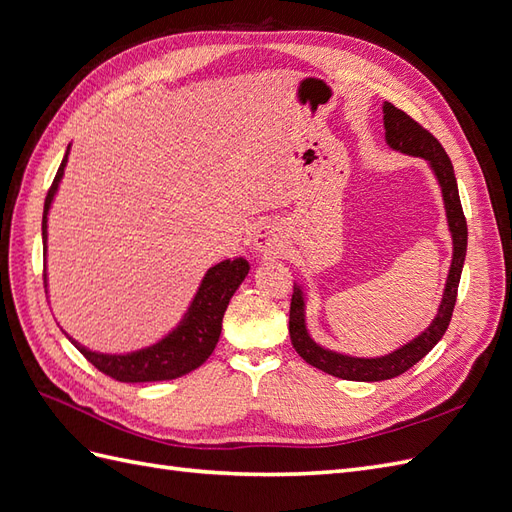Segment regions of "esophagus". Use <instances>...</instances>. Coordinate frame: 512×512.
Segmentation results:
<instances>
[{
	"instance_id": "esophagus-1",
	"label": "esophagus",
	"mask_w": 512,
	"mask_h": 512,
	"mask_svg": "<svg viewBox=\"0 0 512 512\" xmlns=\"http://www.w3.org/2000/svg\"><path fill=\"white\" fill-rule=\"evenodd\" d=\"M284 247L282 230L273 222H262L254 232V250L262 256H275L280 254Z\"/></svg>"
}]
</instances>
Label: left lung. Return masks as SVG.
<instances>
[{
	"mask_svg": "<svg viewBox=\"0 0 512 512\" xmlns=\"http://www.w3.org/2000/svg\"><path fill=\"white\" fill-rule=\"evenodd\" d=\"M382 113H384L386 145L399 153H406V156L427 160L433 175H436L440 183L444 209H446V222L453 237V262H451V269H448L438 314L431 320L429 327L421 335H416L412 342L384 356H374V359L333 352L329 348H322L320 344H316L305 324L303 288L294 284L292 301H290V322H288L290 342L294 350L299 352V356L305 363H309L316 369H322L324 374H331L342 380H356V382H378V380L397 378L404 374V371H408L412 365L421 361L423 356L429 354L431 348L440 342L453 316L457 288H459L461 271H463V260H466V247H468L466 215H463V209H461L455 170H453L451 158L446 156L444 147L438 143L436 136L429 134L421 126V123H416L410 115L399 111V108L393 106L391 102H384Z\"/></svg>",
	"mask_w": 512,
	"mask_h": 512,
	"instance_id": "left-lung-1",
	"label": "left lung"
}]
</instances>
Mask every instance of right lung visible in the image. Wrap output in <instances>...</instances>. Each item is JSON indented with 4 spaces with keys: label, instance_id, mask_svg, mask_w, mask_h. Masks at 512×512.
Returning a JSON list of instances; mask_svg holds the SVG:
<instances>
[{
    "label": "right lung",
    "instance_id": "right-lung-1",
    "mask_svg": "<svg viewBox=\"0 0 512 512\" xmlns=\"http://www.w3.org/2000/svg\"><path fill=\"white\" fill-rule=\"evenodd\" d=\"M66 151L64 160L55 175L49 194L44 200V215H42V245H44V258H46V235H49V211L53 205V198L59 190V181L64 177V170L68 164ZM250 273V262L245 258L235 260H222L218 265L211 267L203 282H200L194 299L183 314L181 322L170 331L166 337L153 346L134 350L128 354H106L89 350L83 344L72 339L66 331V337L76 346L85 359L100 369L102 374L111 376L119 382H160V380H175L185 374H190L196 367L203 365L211 352L218 344L222 333V318L226 307L237 292L245 275ZM46 280V277H44Z\"/></svg>",
    "mask_w": 512,
    "mask_h": 512
}]
</instances>
